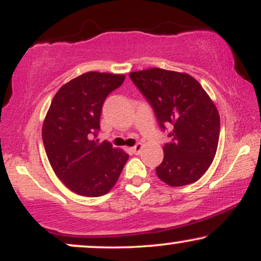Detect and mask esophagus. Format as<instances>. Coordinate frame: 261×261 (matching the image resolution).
I'll use <instances>...</instances> for the list:
<instances>
[{"instance_id": "obj_1", "label": "esophagus", "mask_w": 261, "mask_h": 261, "mask_svg": "<svg viewBox=\"0 0 261 261\" xmlns=\"http://www.w3.org/2000/svg\"><path fill=\"white\" fill-rule=\"evenodd\" d=\"M142 148L143 146L141 145V143H137V145H135L134 147H131V151H133L135 154H140L141 151H142Z\"/></svg>"}]
</instances>
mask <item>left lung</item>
Wrapping results in <instances>:
<instances>
[{
	"label": "left lung",
	"instance_id": "8db88e82",
	"mask_svg": "<svg viewBox=\"0 0 261 261\" xmlns=\"http://www.w3.org/2000/svg\"><path fill=\"white\" fill-rule=\"evenodd\" d=\"M130 79L153 108L162 128L172 125L157 176L169 187L199 180L211 166L220 137V114L190 74L163 68L131 72Z\"/></svg>",
	"mask_w": 261,
	"mask_h": 261
}]
</instances>
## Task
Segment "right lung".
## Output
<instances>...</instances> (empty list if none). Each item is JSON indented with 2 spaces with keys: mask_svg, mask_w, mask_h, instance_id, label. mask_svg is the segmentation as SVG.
<instances>
[{
  "mask_svg": "<svg viewBox=\"0 0 261 261\" xmlns=\"http://www.w3.org/2000/svg\"><path fill=\"white\" fill-rule=\"evenodd\" d=\"M125 74L86 72L65 83L43 124L47 160L58 178L77 195H106L116 184L128 154L95 140L104 100Z\"/></svg>",
  "mask_w": 261,
  "mask_h": 261,
  "instance_id": "add662e5",
  "label": "right lung"
}]
</instances>
